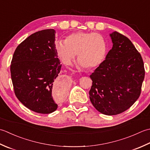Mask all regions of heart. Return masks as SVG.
<instances>
[{
	"instance_id": "1",
	"label": "heart",
	"mask_w": 150,
	"mask_h": 150,
	"mask_svg": "<svg viewBox=\"0 0 150 150\" xmlns=\"http://www.w3.org/2000/svg\"><path fill=\"white\" fill-rule=\"evenodd\" d=\"M56 52L62 62L71 65L78 54L80 68H94L101 65L107 54V44L99 33L76 32L69 35L65 41L59 40L55 46Z\"/></svg>"
}]
</instances>
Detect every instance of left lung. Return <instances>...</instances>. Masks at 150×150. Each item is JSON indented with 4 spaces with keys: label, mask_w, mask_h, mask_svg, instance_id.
Segmentation results:
<instances>
[{
    "label": "left lung",
    "mask_w": 150,
    "mask_h": 150,
    "mask_svg": "<svg viewBox=\"0 0 150 150\" xmlns=\"http://www.w3.org/2000/svg\"><path fill=\"white\" fill-rule=\"evenodd\" d=\"M112 47L105 59L90 75L89 98L97 111L115 115L126 111L141 92L145 71L141 55L129 39L110 33Z\"/></svg>",
    "instance_id": "1"
}]
</instances>
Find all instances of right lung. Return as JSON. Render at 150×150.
I'll return each mask as SVG.
<instances>
[{"instance_id": "right-lung-1", "label": "right lung", "mask_w": 150, "mask_h": 150, "mask_svg": "<svg viewBox=\"0 0 150 150\" xmlns=\"http://www.w3.org/2000/svg\"><path fill=\"white\" fill-rule=\"evenodd\" d=\"M56 33L47 29L30 35L15 49L10 65L15 95L24 106L38 113L56 111L53 93L59 98L67 93L66 81L58 77L62 64L55 48Z\"/></svg>"}]
</instances>
